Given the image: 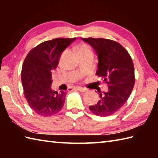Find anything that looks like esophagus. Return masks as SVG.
<instances>
[{
    "label": "esophagus",
    "mask_w": 158,
    "mask_h": 158,
    "mask_svg": "<svg viewBox=\"0 0 158 158\" xmlns=\"http://www.w3.org/2000/svg\"><path fill=\"white\" fill-rule=\"evenodd\" d=\"M76 89L77 90H79V91L81 92H88V89H85V88H81V87H77V88H76Z\"/></svg>",
    "instance_id": "34e87169"
}]
</instances>
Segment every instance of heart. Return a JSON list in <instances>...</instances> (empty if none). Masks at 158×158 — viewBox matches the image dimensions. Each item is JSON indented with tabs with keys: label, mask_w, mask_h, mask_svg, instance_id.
<instances>
[{
	"label": "heart",
	"mask_w": 158,
	"mask_h": 158,
	"mask_svg": "<svg viewBox=\"0 0 158 158\" xmlns=\"http://www.w3.org/2000/svg\"><path fill=\"white\" fill-rule=\"evenodd\" d=\"M77 52L78 53L83 52H92V50L88 45L82 44L80 46H79L78 48H77Z\"/></svg>",
	"instance_id": "heart-1"
}]
</instances>
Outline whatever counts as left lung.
I'll list each match as a JSON object with an SVG mask.
<instances>
[{
  "instance_id": "left-lung-1",
  "label": "left lung",
  "mask_w": 158,
  "mask_h": 158,
  "mask_svg": "<svg viewBox=\"0 0 158 158\" xmlns=\"http://www.w3.org/2000/svg\"><path fill=\"white\" fill-rule=\"evenodd\" d=\"M94 49L98 58L96 74L108 85L89 110L95 115L106 117L116 113L127 101L135 83V67L127 50L119 43L106 39L83 38Z\"/></svg>"
}]
</instances>
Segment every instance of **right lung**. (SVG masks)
Masks as SVG:
<instances>
[{"label": "right lung", "mask_w": 158, "mask_h": 158, "mask_svg": "<svg viewBox=\"0 0 158 158\" xmlns=\"http://www.w3.org/2000/svg\"><path fill=\"white\" fill-rule=\"evenodd\" d=\"M76 38H57L43 42L26 56L22 69L23 94L29 106L41 116H52L62 110L66 92L52 90V71L62 52Z\"/></svg>", "instance_id": "1"}]
</instances>
